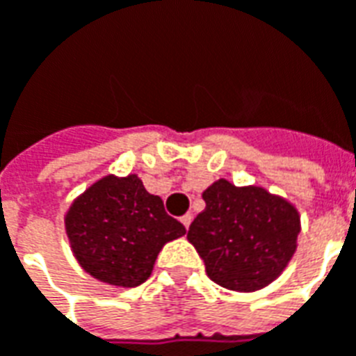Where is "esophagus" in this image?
I'll return each mask as SVG.
<instances>
[{
	"label": "esophagus",
	"instance_id": "1",
	"mask_svg": "<svg viewBox=\"0 0 356 356\" xmlns=\"http://www.w3.org/2000/svg\"><path fill=\"white\" fill-rule=\"evenodd\" d=\"M181 223L185 225V229H188V227H191V223H193V216H191V213L183 216L181 217Z\"/></svg>",
	"mask_w": 356,
	"mask_h": 356
}]
</instances>
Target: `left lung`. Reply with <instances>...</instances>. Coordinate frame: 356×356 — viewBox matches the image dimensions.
Listing matches in <instances>:
<instances>
[{"label":"left lung","instance_id":"left-lung-1","mask_svg":"<svg viewBox=\"0 0 356 356\" xmlns=\"http://www.w3.org/2000/svg\"><path fill=\"white\" fill-rule=\"evenodd\" d=\"M202 198L206 209L186 238L209 278L234 291L261 290L273 282L296 254L298 209L261 186H234L227 179L208 186Z\"/></svg>","mask_w":356,"mask_h":356}]
</instances>
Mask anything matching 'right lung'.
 I'll return each instance as SVG.
<instances>
[{"label": "right lung", "instance_id": "1", "mask_svg": "<svg viewBox=\"0 0 356 356\" xmlns=\"http://www.w3.org/2000/svg\"><path fill=\"white\" fill-rule=\"evenodd\" d=\"M65 227L81 268L120 288L145 282L163 244L186 232L137 175L99 179L72 202Z\"/></svg>", "mask_w": 356, "mask_h": 356}]
</instances>
